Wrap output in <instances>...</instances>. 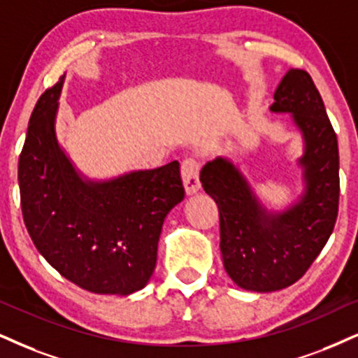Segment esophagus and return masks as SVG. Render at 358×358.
I'll return each instance as SVG.
<instances>
[{
    "label": "esophagus",
    "mask_w": 358,
    "mask_h": 358,
    "mask_svg": "<svg viewBox=\"0 0 358 358\" xmlns=\"http://www.w3.org/2000/svg\"><path fill=\"white\" fill-rule=\"evenodd\" d=\"M199 171H201V164L192 157L184 159L182 164H180L182 182H184V187H186V192L189 194V196H192V194H196L201 189Z\"/></svg>",
    "instance_id": "esophagus-1"
}]
</instances>
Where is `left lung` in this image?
Instances as JSON below:
<instances>
[{"mask_svg":"<svg viewBox=\"0 0 358 358\" xmlns=\"http://www.w3.org/2000/svg\"><path fill=\"white\" fill-rule=\"evenodd\" d=\"M272 113H290L303 138V189L280 213L260 204L244 174L226 157L201 171L219 207L220 252L229 277L254 292L297 282L327 244L338 214V144L320 92L303 69H289L273 92Z\"/></svg>","mask_w":358,"mask_h":358,"instance_id":"1","label":"left lung"}]
</instances>
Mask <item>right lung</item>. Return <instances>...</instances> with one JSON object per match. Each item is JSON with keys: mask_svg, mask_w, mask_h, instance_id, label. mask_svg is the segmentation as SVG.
Masks as SVG:
<instances>
[{"mask_svg": "<svg viewBox=\"0 0 358 358\" xmlns=\"http://www.w3.org/2000/svg\"><path fill=\"white\" fill-rule=\"evenodd\" d=\"M64 76L34 106L17 164L31 241L61 275L94 294L129 295L151 279L166 215L184 199L179 162L109 180L83 178L56 138Z\"/></svg>", "mask_w": 358, "mask_h": 358, "instance_id": "obj_1", "label": "right lung"}]
</instances>
